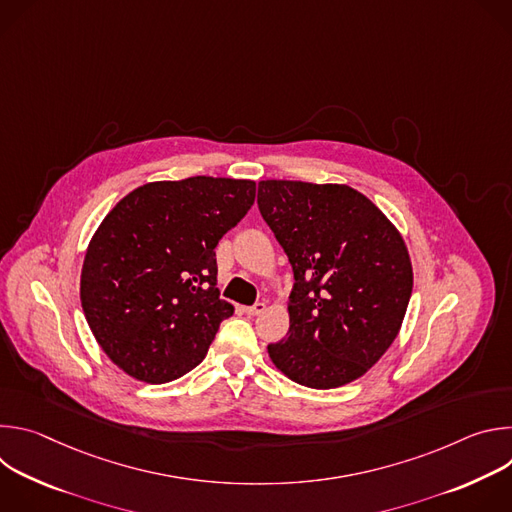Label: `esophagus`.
<instances>
[{
  "label": "esophagus",
  "instance_id": "1",
  "mask_svg": "<svg viewBox=\"0 0 512 512\" xmlns=\"http://www.w3.org/2000/svg\"><path fill=\"white\" fill-rule=\"evenodd\" d=\"M265 302H257V304H253V306H249V308H245V312L249 314V316H259L261 312H265Z\"/></svg>",
  "mask_w": 512,
  "mask_h": 512
}]
</instances>
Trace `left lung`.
Instances as JSON below:
<instances>
[{"label":"left lung","mask_w":512,"mask_h":512,"mask_svg":"<svg viewBox=\"0 0 512 512\" xmlns=\"http://www.w3.org/2000/svg\"><path fill=\"white\" fill-rule=\"evenodd\" d=\"M257 204L296 279L287 336L267 346L273 364L312 389L362 377L397 338L411 298L399 231L342 184L263 180Z\"/></svg>","instance_id":"obj_1"}]
</instances>
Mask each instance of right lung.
I'll return each mask as SVG.
<instances>
[{
  "mask_svg": "<svg viewBox=\"0 0 512 512\" xmlns=\"http://www.w3.org/2000/svg\"><path fill=\"white\" fill-rule=\"evenodd\" d=\"M255 182H150L103 218L81 273L85 318L133 379L162 385L206 356L235 308L216 289L214 247L249 212Z\"/></svg>",
  "mask_w": 512,
  "mask_h": 512,
  "instance_id": "1",
  "label": "right lung"
}]
</instances>
